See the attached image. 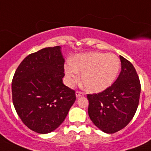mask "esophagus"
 Here are the masks:
<instances>
[{"label":"esophagus","mask_w":151,"mask_h":151,"mask_svg":"<svg viewBox=\"0 0 151 151\" xmlns=\"http://www.w3.org/2000/svg\"><path fill=\"white\" fill-rule=\"evenodd\" d=\"M85 96L84 92H81V91H77L76 92V96H77V98H79L81 96Z\"/></svg>","instance_id":"34e87169"}]
</instances>
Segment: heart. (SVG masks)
Returning <instances> with one entry per match:
<instances>
[{
  "mask_svg": "<svg viewBox=\"0 0 151 151\" xmlns=\"http://www.w3.org/2000/svg\"><path fill=\"white\" fill-rule=\"evenodd\" d=\"M121 63L117 55L101 52H87L74 55L71 63L65 65V73L72 85L78 80L81 72V82L88 91L102 92L110 87L119 71Z\"/></svg>",
  "mask_w": 151,
  "mask_h": 151,
  "instance_id": "1",
  "label": "heart"
}]
</instances>
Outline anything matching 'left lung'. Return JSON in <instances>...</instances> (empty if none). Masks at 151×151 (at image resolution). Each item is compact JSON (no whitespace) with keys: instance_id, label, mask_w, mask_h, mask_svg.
I'll use <instances>...</instances> for the list:
<instances>
[{"instance_id":"1","label":"left lung","mask_w":151,"mask_h":151,"mask_svg":"<svg viewBox=\"0 0 151 151\" xmlns=\"http://www.w3.org/2000/svg\"><path fill=\"white\" fill-rule=\"evenodd\" d=\"M122 70L117 80L103 92L88 94L90 119L102 131L112 134L127 126L136 114L141 85L133 65L120 55Z\"/></svg>"}]
</instances>
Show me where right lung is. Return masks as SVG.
<instances>
[{
	"mask_svg": "<svg viewBox=\"0 0 151 151\" xmlns=\"http://www.w3.org/2000/svg\"><path fill=\"white\" fill-rule=\"evenodd\" d=\"M60 46L45 48L25 58L12 82V102L23 124L46 134L63 122L76 100L75 91L63 85Z\"/></svg>",
	"mask_w": 151,
	"mask_h": 151,
	"instance_id": "right-lung-1",
	"label": "right lung"
}]
</instances>
